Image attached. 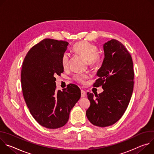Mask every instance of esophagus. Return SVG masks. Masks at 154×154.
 Masks as SVG:
<instances>
[{"instance_id": "1", "label": "esophagus", "mask_w": 154, "mask_h": 154, "mask_svg": "<svg viewBox=\"0 0 154 154\" xmlns=\"http://www.w3.org/2000/svg\"><path fill=\"white\" fill-rule=\"evenodd\" d=\"M86 92H85L84 90H81V97H86Z\"/></svg>"}]
</instances>
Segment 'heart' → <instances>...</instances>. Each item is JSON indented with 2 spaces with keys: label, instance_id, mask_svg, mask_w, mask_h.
Masks as SVG:
<instances>
[{
  "label": "heart",
  "instance_id": "b5f03b06",
  "mask_svg": "<svg viewBox=\"0 0 154 154\" xmlns=\"http://www.w3.org/2000/svg\"><path fill=\"white\" fill-rule=\"evenodd\" d=\"M72 49L75 53L82 55L88 61L92 66H96L101 61V55L97 53V48L94 44L87 41H82L76 42ZM69 61V55L64 52L61 58V64L63 68L68 67ZM87 75L85 74H75L73 75V79L79 83H83Z\"/></svg>",
  "mask_w": 154,
  "mask_h": 154
}]
</instances>
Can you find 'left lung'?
Returning <instances> with one entry per match:
<instances>
[{"label":"left lung","mask_w":154,"mask_h":154,"mask_svg":"<svg viewBox=\"0 0 154 154\" xmlns=\"http://www.w3.org/2000/svg\"><path fill=\"white\" fill-rule=\"evenodd\" d=\"M105 57L97 72L99 79L93 86L103 91L99 94L87 93L90 106L87 118L94 125L104 127L118 121L125 113L134 90V71L131 57L118 40L103 45Z\"/></svg>","instance_id":"1"}]
</instances>
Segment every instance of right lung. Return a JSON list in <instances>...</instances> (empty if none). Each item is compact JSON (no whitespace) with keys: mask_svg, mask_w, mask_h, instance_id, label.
I'll return each mask as SVG.
<instances>
[{"mask_svg":"<svg viewBox=\"0 0 154 154\" xmlns=\"http://www.w3.org/2000/svg\"><path fill=\"white\" fill-rule=\"evenodd\" d=\"M69 43L45 39L27 54L21 70L22 90L33 118L42 127L55 129L68 121L71 109L81 96L74 84L63 91L56 90V75L63 72L62 55Z\"/></svg>","mask_w":154,"mask_h":154,"instance_id":"add662e5","label":"right lung"}]
</instances>
